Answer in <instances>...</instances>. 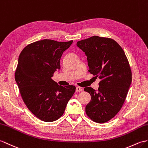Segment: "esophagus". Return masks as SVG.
<instances>
[{"label": "esophagus", "mask_w": 148, "mask_h": 148, "mask_svg": "<svg viewBox=\"0 0 148 148\" xmlns=\"http://www.w3.org/2000/svg\"><path fill=\"white\" fill-rule=\"evenodd\" d=\"M82 91V89L80 87H77L76 90H75V91H76V92H81Z\"/></svg>", "instance_id": "1"}]
</instances>
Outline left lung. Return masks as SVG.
<instances>
[{"label": "left lung", "mask_w": 148, "mask_h": 148, "mask_svg": "<svg viewBox=\"0 0 148 148\" xmlns=\"http://www.w3.org/2000/svg\"><path fill=\"white\" fill-rule=\"evenodd\" d=\"M77 46L86 55L89 72L100 79L97 91L84 89L91 96L86 113L92 121L106 122L121 110L127 95L132 81L128 59L119 44L110 38L93 36L79 41Z\"/></svg>", "instance_id": "obj_1"}]
</instances>
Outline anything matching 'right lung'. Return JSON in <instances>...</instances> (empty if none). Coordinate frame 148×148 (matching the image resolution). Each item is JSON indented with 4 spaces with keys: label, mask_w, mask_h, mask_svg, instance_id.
Instances as JSON below:
<instances>
[{
    "label": "right lung",
    "mask_w": 148,
    "mask_h": 148,
    "mask_svg": "<svg viewBox=\"0 0 148 148\" xmlns=\"http://www.w3.org/2000/svg\"><path fill=\"white\" fill-rule=\"evenodd\" d=\"M73 42L37 41L27 45L19 56L15 80L21 95L29 111L43 121L59 119L75 91L74 86H62L51 79L60 69L62 55Z\"/></svg>",
    "instance_id": "1"
}]
</instances>
